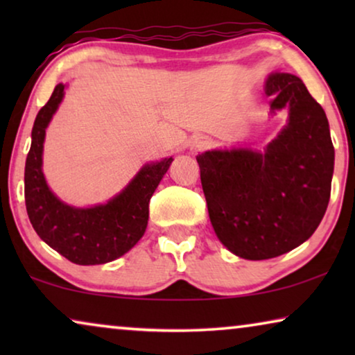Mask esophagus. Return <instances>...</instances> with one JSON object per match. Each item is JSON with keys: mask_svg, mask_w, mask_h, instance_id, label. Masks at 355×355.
<instances>
[{"mask_svg": "<svg viewBox=\"0 0 355 355\" xmlns=\"http://www.w3.org/2000/svg\"><path fill=\"white\" fill-rule=\"evenodd\" d=\"M191 147H192V150H196V152H203V150H207L208 147H210V142H208L207 139L198 137L196 140H192Z\"/></svg>", "mask_w": 355, "mask_h": 355, "instance_id": "34e87169", "label": "esophagus"}]
</instances>
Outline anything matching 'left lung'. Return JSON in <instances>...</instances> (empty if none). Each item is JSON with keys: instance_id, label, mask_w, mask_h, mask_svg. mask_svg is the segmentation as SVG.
Segmentation results:
<instances>
[{"instance_id": "1", "label": "left lung", "mask_w": 355, "mask_h": 355, "mask_svg": "<svg viewBox=\"0 0 355 355\" xmlns=\"http://www.w3.org/2000/svg\"><path fill=\"white\" fill-rule=\"evenodd\" d=\"M271 110L289 123L265 153L213 150L197 157L208 215L218 239L241 259L266 260L295 249L327 211L334 147L327 114L293 74L266 80Z\"/></svg>"}]
</instances>
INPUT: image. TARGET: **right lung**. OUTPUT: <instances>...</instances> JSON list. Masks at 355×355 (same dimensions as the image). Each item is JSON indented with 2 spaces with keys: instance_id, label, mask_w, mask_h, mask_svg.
Returning <instances> with one entry per match:
<instances>
[{
  "instance_id": "1",
  "label": "right lung",
  "mask_w": 355,
  "mask_h": 355,
  "mask_svg": "<svg viewBox=\"0 0 355 355\" xmlns=\"http://www.w3.org/2000/svg\"><path fill=\"white\" fill-rule=\"evenodd\" d=\"M64 95L58 84L38 111L26 162V207L33 230L51 249L77 265H100L119 259L137 244L148 223V203L173 158L147 164L119 196L105 205L74 208L48 189L42 173L45 129Z\"/></svg>"
}]
</instances>
